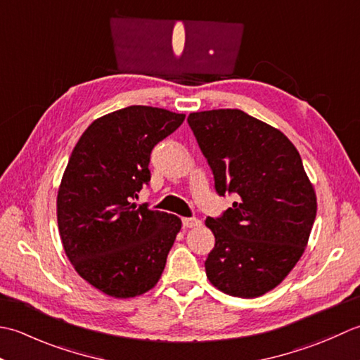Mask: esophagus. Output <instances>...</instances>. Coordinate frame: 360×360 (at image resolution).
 <instances>
[{"label": "esophagus", "instance_id": "obj_1", "mask_svg": "<svg viewBox=\"0 0 360 360\" xmlns=\"http://www.w3.org/2000/svg\"><path fill=\"white\" fill-rule=\"evenodd\" d=\"M181 222H183V226H186V229H195V226L202 225L199 219H195V217H183Z\"/></svg>", "mask_w": 360, "mask_h": 360}]
</instances>
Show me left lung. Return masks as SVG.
Instances as JSON below:
<instances>
[{
  "instance_id": "8db88e82",
  "label": "left lung",
  "mask_w": 360,
  "mask_h": 360,
  "mask_svg": "<svg viewBox=\"0 0 360 360\" xmlns=\"http://www.w3.org/2000/svg\"><path fill=\"white\" fill-rule=\"evenodd\" d=\"M214 175L219 195L238 202L207 217L216 238L205 261L210 283L229 295L255 298L295 267L317 214V197L289 138L238 108L188 116Z\"/></svg>"
}]
</instances>
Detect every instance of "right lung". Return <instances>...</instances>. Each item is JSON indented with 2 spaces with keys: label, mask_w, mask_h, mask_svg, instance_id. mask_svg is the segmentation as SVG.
<instances>
[{
  "label": "right lung",
  "mask_w": 360,
  "mask_h": 360,
  "mask_svg": "<svg viewBox=\"0 0 360 360\" xmlns=\"http://www.w3.org/2000/svg\"><path fill=\"white\" fill-rule=\"evenodd\" d=\"M185 115L130 105L93 121L79 138L57 194L60 239L76 272L115 298H131L160 280L181 221L136 207L150 181L152 149Z\"/></svg>",
  "instance_id": "right-lung-1"
}]
</instances>
